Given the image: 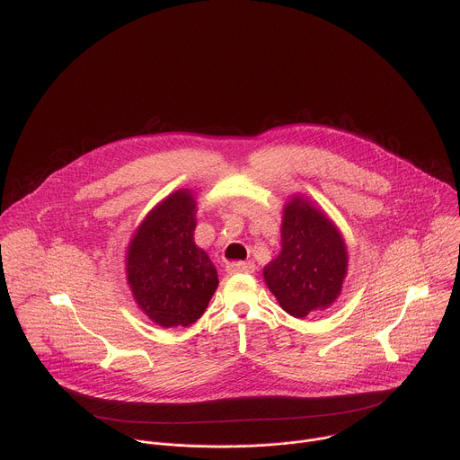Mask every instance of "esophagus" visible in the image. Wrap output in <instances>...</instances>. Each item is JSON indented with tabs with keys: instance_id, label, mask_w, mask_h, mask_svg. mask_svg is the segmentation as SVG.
I'll list each match as a JSON object with an SVG mask.
<instances>
[{
	"instance_id": "obj_1",
	"label": "esophagus",
	"mask_w": 460,
	"mask_h": 460,
	"mask_svg": "<svg viewBox=\"0 0 460 460\" xmlns=\"http://www.w3.org/2000/svg\"><path fill=\"white\" fill-rule=\"evenodd\" d=\"M226 270L229 275H251L254 273V264L252 261H229Z\"/></svg>"
}]
</instances>
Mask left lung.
<instances>
[{
	"label": "left lung",
	"instance_id": "1",
	"mask_svg": "<svg viewBox=\"0 0 460 460\" xmlns=\"http://www.w3.org/2000/svg\"><path fill=\"white\" fill-rule=\"evenodd\" d=\"M282 213V251L264 268V280L286 313L304 318L341 296L349 252L337 224L307 196L293 194Z\"/></svg>",
	"mask_w": 460,
	"mask_h": 460
}]
</instances>
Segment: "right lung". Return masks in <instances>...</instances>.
<instances>
[{
	"instance_id": "1",
	"label": "right lung",
	"mask_w": 460,
	"mask_h": 460,
	"mask_svg": "<svg viewBox=\"0 0 460 460\" xmlns=\"http://www.w3.org/2000/svg\"><path fill=\"white\" fill-rule=\"evenodd\" d=\"M196 200L178 189L158 202L130 236L127 284L138 307L162 327L199 320L218 288L208 252L194 243Z\"/></svg>"
}]
</instances>
